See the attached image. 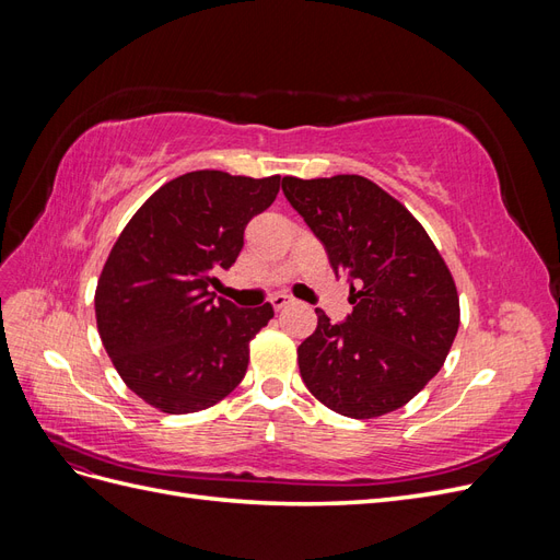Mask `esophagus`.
I'll return each instance as SVG.
<instances>
[{
  "instance_id": "1",
  "label": "esophagus",
  "mask_w": 560,
  "mask_h": 560,
  "mask_svg": "<svg viewBox=\"0 0 560 560\" xmlns=\"http://www.w3.org/2000/svg\"><path fill=\"white\" fill-rule=\"evenodd\" d=\"M292 301H294V299H292V296H287V294H276L273 299H270V303H273V308H276V311L287 308V306H290Z\"/></svg>"
}]
</instances>
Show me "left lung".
Instances as JSON below:
<instances>
[{
	"label": "left lung",
	"mask_w": 560,
	"mask_h": 560,
	"mask_svg": "<svg viewBox=\"0 0 560 560\" xmlns=\"http://www.w3.org/2000/svg\"><path fill=\"white\" fill-rule=\"evenodd\" d=\"M282 191L325 245L336 278L350 282L343 322L315 308L317 329L299 346L303 383L348 418L401 409L439 374L460 325L442 254L418 219L366 177H284Z\"/></svg>",
	"instance_id": "obj_1"
}]
</instances>
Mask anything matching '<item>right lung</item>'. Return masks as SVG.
Here are the masks:
<instances>
[{
  "label": "right lung",
  "instance_id": "right-lung-1",
  "mask_svg": "<svg viewBox=\"0 0 560 560\" xmlns=\"http://www.w3.org/2000/svg\"><path fill=\"white\" fill-rule=\"evenodd\" d=\"M278 191V175L186 173L163 184L114 243L95 290L97 331L118 376L154 409L202 411L243 381L249 341L273 306L238 308L210 287Z\"/></svg>",
  "mask_w": 560,
  "mask_h": 560
}]
</instances>
